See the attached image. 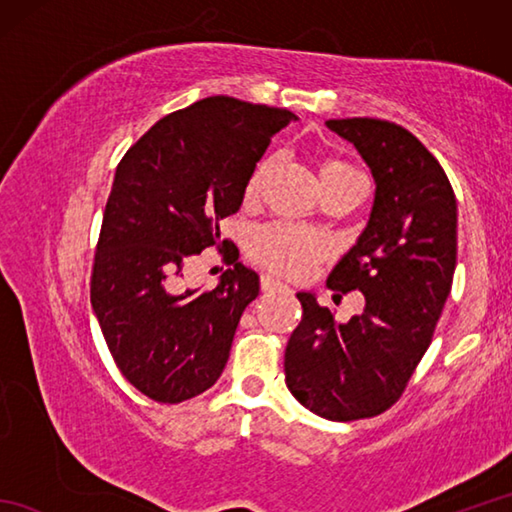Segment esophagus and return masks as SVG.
<instances>
[{"mask_svg":"<svg viewBox=\"0 0 512 512\" xmlns=\"http://www.w3.org/2000/svg\"><path fill=\"white\" fill-rule=\"evenodd\" d=\"M277 288H286L284 284H281L279 279L270 277V275H262V290L264 292H270V290H277Z\"/></svg>","mask_w":512,"mask_h":512,"instance_id":"esophagus-1","label":"esophagus"}]
</instances>
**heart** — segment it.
I'll use <instances>...</instances> for the list:
<instances>
[{"mask_svg":"<svg viewBox=\"0 0 512 512\" xmlns=\"http://www.w3.org/2000/svg\"><path fill=\"white\" fill-rule=\"evenodd\" d=\"M270 160L259 162V167L253 171L248 184H246V198H255L262 187L264 176L268 173ZM321 184L323 189L332 187V184L339 182H350L363 178L352 162L341 160V158H330L321 165ZM330 244L321 233L310 231V228H303L297 224H286V222H275L257 228L250 237L248 253L255 259L257 264L266 266L277 275L301 279L306 277L310 270L317 266L321 259L328 255Z\"/></svg>","mask_w":512,"mask_h":512,"instance_id":"1","label":"heart"}]
</instances>
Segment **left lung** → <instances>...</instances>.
Listing matches in <instances>:
<instances>
[{
  "mask_svg": "<svg viewBox=\"0 0 512 512\" xmlns=\"http://www.w3.org/2000/svg\"><path fill=\"white\" fill-rule=\"evenodd\" d=\"M325 125L350 140L376 180L365 231L328 277L339 297L363 292L365 310L339 323L299 292L303 314L284 369L303 407L350 422L394 405L427 352L453 284L458 204L440 162L405 127L380 118Z\"/></svg>",
  "mask_w": 512,
  "mask_h": 512,
  "instance_id": "left-lung-1",
  "label": "left lung"
}]
</instances>
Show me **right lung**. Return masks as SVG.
<instances>
[{
  "label": "right lung",
  "mask_w": 512,
  "mask_h": 512,
  "mask_svg": "<svg viewBox=\"0 0 512 512\" xmlns=\"http://www.w3.org/2000/svg\"><path fill=\"white\" fill-rule=\"evenodd\" d=\"M297 116L233 96L173 112L118 162L96 244L90 301L116 367L165 405L215 385L259 277L237 262L220 220L239 211L255 165ZM215 245L233 269L213 291H178L193 254Z\"/></svg>",
  "instance_id": "obj_1"
}]
</instances>
